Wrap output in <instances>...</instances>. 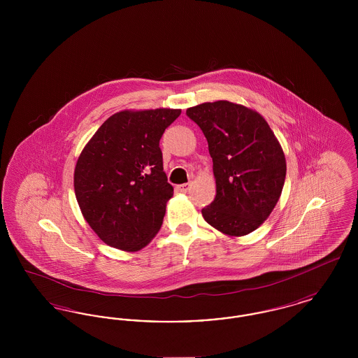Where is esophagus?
<instances>
[{"label":"esophagus","instance_id":"34e87169","mask_svg":"<svg viewBox=\"0 0 358 358\" xmlns=\"http://www.w3.org/2000/svg\"><path fill=\"white\" fill-rule=\"evenodd\" d=\"M192 187V184L190 182H187V184H181V185H177V190L178 192H181V193H187V190Z\"/></svg>","mask_w":358,"mask_h":358}]
</instances>
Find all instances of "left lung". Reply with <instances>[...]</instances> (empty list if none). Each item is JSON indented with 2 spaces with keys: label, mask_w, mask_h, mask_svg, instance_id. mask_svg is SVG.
Returning a JSON list of instances; mask_svg holds the SVG:
<instances>
[{
  "label": "left lung",
  "mask_w": 358,
  "mask_h": 358,
  "mask_svg": "<svg viewBox=\"0 0 358 358\" xmlns=\"http://www.w3.org/2000/svg\"><path fill=\"white\" fill-rule=\"evenodd\" d=\"M187 115L203 130L213 161L216 197L201 210L205 222L229 236L255 231L273 212L286 178L273 130L255 111L227 101L190 107Z\"/></svg>",
  "instance_id": "1"
}]
</instances>
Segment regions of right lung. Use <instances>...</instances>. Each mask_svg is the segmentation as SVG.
<instances>
[{"label":"right lung","mask_w":358,"mask_h":358,"mask_svg":"<svg viewBox=\"0 0 358 358\" xmlns=\"http://www.w3.org/2000/svg\"><path fill=\"white\" fill-rule=\"evenodd\" d=\"M180 114L171 108L120 111L85 145L75 168V194L106 244L136 251L159 231L173 196L159 139Z\"/></svg>","instance_id":"right-lung-1"}]
</instances>
